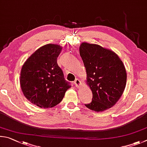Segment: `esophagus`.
Returning a JSON list of instances; mask_svg holds the SVG:
<instances>
[{
  "mask_svg": "<svg viewBox=\"0 0 147 147\" xmlns=\"http://www.w3.org/2000/svg\"><path fill=\"white\" fill-rule=\"evenodd\" d=\"M74 84H75V86L77 87V88H80L81 86L82 85L81 81H79L78 79H76V81H74Z\"/></svg>",
  "mask_w": 147,
  "mask_h": 147,
  "instance_id": "34e87169",
  "label": "esophagus"
}]
</instances>
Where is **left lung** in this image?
Masks as SVG:
<instances>
[{
    "mask_svg": "<svg viewBox=\"0 0 147 147\" xmlns=\"http://www.w3.org/2000/svg\"><path fill=\"white\" fill-rule=\"evenodd\" d=\"M79 53L86 68V84L93 95L92 102L85 106L97 112L110 109L125 90L124 64L114 51L96 44L82 42Z\"/></svg>",
    "mask_w": 147,
    "mask_h": 147,
    "instance_id": "obj_1",
    "label": "left lung"
}]
</instances>
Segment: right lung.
<instances>
[{
  "instance_id": "right-lung-1",
  "label": "right lung",
  "mask_w": 147,
  "mask_h": 147,
  "mask_svg": "<svg viewBox=\"0 0 147 147\" xmlns=\"http://www.w3.org/2000/svg\"><path fill=\"white\" fill-rule=\"evenodd\" d=\"M62 47L55 44L41 46L22 67L20 84L23 94L32 104L43 109L55 107L70 88L58 66Z\"/></svg>"
}]
</instances>
